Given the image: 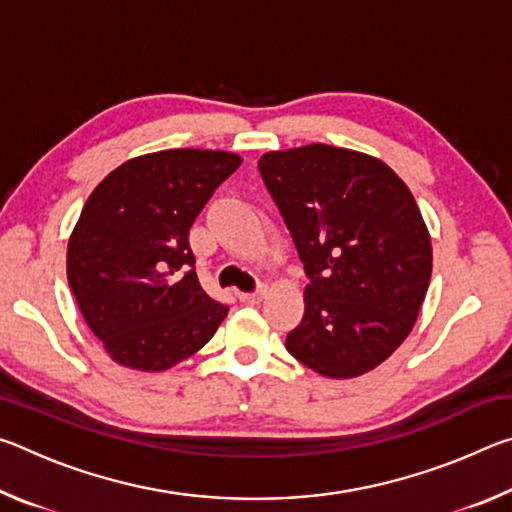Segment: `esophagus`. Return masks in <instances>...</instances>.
Masks as SVG:
<instances>
[{"label": "esophagus", "mask_w": 512, "mask_h": 512, "mask_svg": "<svg viewBox=\"0 0 512 512\" xmlns=\"http://www.w3.org/2000/svg\"><path fill=\"white\" fill-rule=\"evenodd\" d=\"M264 293H266V287H259L257 291L239 293V300L246 302V305H259V302H262V298H264Z\"/></svg>", "instance_id": "obj_1"}]
</instances>
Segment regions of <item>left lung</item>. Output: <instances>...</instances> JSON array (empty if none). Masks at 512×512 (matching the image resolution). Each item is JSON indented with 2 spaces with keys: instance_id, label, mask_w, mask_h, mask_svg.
<instances>
[{
  "instance_id": "obj_1",
  "label": "left lung",
  "mask_w": 512,
  "mask_h": 512,
  "mask_svg": "<svg viewBox=\"0 0 512 512\" xmlns=\"http://www.w3.org/2000/svg\"><path fill=\"white\" fill-rule=\"evenodd\" d=\"M259 171L309 277L287 350L329 379L366 375L411 334L429 289L411 189L379 158L327 144L268 151Z\"/></svg>"
}]
</instances>
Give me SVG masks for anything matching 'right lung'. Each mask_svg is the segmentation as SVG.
Wrapping results in <instances>:
<instances>
[{
  "mask_svg": "<svg viewBox=\"0 0 512 512\" xmlns=\"http://www.w3.org/2000/svg\"><path fill=\"white\" fill-rule=\"evenodd\" d=\"M237 153L167 149L119 164L94 187L67 244V280L119 366L162 372L212 339L228 307L203 291L189 228Z\"/></svg>",
  "mask_w": 512,
  "mask_h": 512,
  "instance_id": "obj_1",
  "label": "right lung"
}]
</instances>
